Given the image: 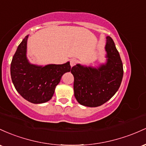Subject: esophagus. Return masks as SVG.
Wrapping results in <instances>:
<instances>
[{
  "label": "esophagus",
  "mask_w": 146,
  "mask_h": 146,
  "mask_svg": "<svg viewBox=\"0 0 146 146\" xmlns=\"http://www.w3.org/2000/svg\"><path fill=\"white\" fill-rule=\"evenodd\" d=\"M76 64V60L75 59H72L70 60V65H71V67L74 66Z\"/></svg>",
  "instance_id": "obj_1"
}]
</instances>
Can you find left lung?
I'll use <instances>...</instances> for the list:
<instances>
[{
    "label": "left lung",
    "mask_w": 146,
    "mask_h": 146,
    "mask_svg": "<svg viewBox=\"0 0 146 146\" xmlns=\"http://www.w3.org/2000/svg\"><path fill=\"white\" fill-rule=\"evenodd\" d=\"M106 64L97 68L76 64L72 67L74 96L81 105L98 107L115 94L121 83L123 68L119 52L110 36L106 37Z\"/></svg>",
    "instance_id": "obj_1"
}]
</instances>
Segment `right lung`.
Listing matches in <instances>:
<instances>
[{
    "label": "right lung",
    "instance_id": "1",
    "mask_svg": "<svg viewBox=\"0 0 146 146\" xmlns=\"http://www.w3.org/2000/svg\"><path fill=\"white\" fill-rule=\"evenodd\" d=\"M26 36L18 47L11 63V77L16 91L32 104H43L53 96L63 74L71 71L70 62L45 66L31 64L27 58Z\"/></svg>",
    "mask_w": 146,
    "mask_h": 146
}]
</instances>
